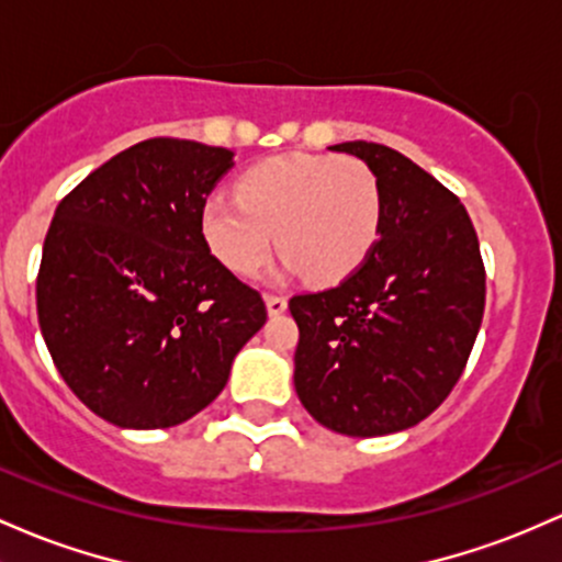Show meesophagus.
Returning a JSON list of instances; mask_svg holds the SVG:
<instances>
[{"instance_id":"esophagus-1","label":"esophagus","mask_w":562,"mask_h":562,"mask_svg":"<svg viewBox=\"0 0 562 562\" xmlns=\"http://www.w3.org/2000/svg\"><path fill=\"white\" fill-rule=\"evenodd\" d=\"M267 310H269V314H282L288 310V299L285 295L267 293Z\"/></svg>"}]
</instances>
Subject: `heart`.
<instances>
[{
  "instance_id": "1",
  "label": "heart",
  "mask_w": 562,
  "mask_h": 562,
  "mask_svg": "<svg viewBox=\"0 0 562 562\" xmlns=\"http://www.w3.org/2000/svg\"><path fill=\"white\" fill-rule=\"evenodd\" d=\"M381 213V183L362 159L282 154L245 172L237 196H207L200 226L207 248L234 274L261 269L277 232L288 267L333 282L373 250Z\"/></svg>"
}]
</instances>
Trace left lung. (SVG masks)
<instances>
[{"label":"left lung","mask_w":562,"mask_h":562,"mask_svg":"<svg viewBox=\"0 0 562 562\" xmlns=\"http://www.w3.org/2000/svg\"><path fill=\"white\" fill-rule=\"evenodd\" d=\"M381 183L373 250L336 288L291 299L295 392L323 427L379 437L427 418L464 373L485 310L470 213L408 157L381 144L330 146Z\"/></svg>","instance_id":"obj_1"}]
</instances>
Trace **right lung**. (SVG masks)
Listing matches in <instances>:
<instances>
[{
  "instance_id": "1",
  "label": "right lung",
  "mask_w": 562,
  "mask_h": 562,
  "mask_svg": "<svg viewBox=\"0 0 562 562\" xmlns=\"http://www.w3.org/2000/svg\"><path fill=\"white\" fill-rule=\"evenodd\" d=\"M232 157L140 140L55 207L36 274L40 328L69 390L116 427H176L207 408L267 323L261 293L202 237V205Z\"/></svg>"
}]
</instances>
